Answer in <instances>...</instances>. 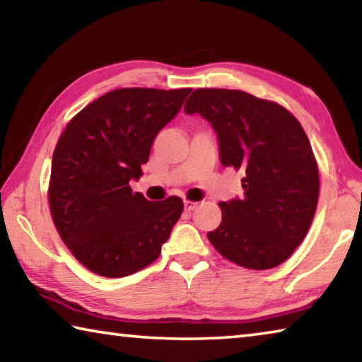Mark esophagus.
<instances>
[{
    "instance_id": "obj_1",
    "label": "esophagus",
    "mask_w": 362,
    "mask_h": 362,
    "mask_svg": "<svg viewBox=\"0 0 362 362\" xmlns=\"http://www.w3.org/2000/svg\"><path fill=\"white\" fill-rule=\"evenodd\" d=\"M183 204H185V211H188V212H192V211L196 209V207H198V203H196V201H188L187 199Z\"/></svg>"
}]
</instances>
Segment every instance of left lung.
I'll list each match as a JSON object with an SVG mask.
<instances>
[{
  "mask_svg": "<svg viewBox=\"0 0 362 362\" xmlns=\"http://www.w3.org/2000/svg\"><path fill=\"white\" fill-rule=\"evenodd\" d=\"M183 108L216 129L223 166L244 173L243 198L218 203L222 222L207 233L211 244L244 268L281 265L308 233L320 196L302 124L279 103L236 89H196Z\"/></svg>",
  "mask_w": 362,
  "mask_h": 362,
  "instance_id": "8db88e82",
  "label": "left lung"
}]
</instances>
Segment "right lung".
<instances>
[{
	"instance_id": "right-lung-1",
	"label": "right lung",
	"mask_w": 362,
	"mask_h": 362,
	"mask_svg": "<svg viewBox=\"0 0 362 362\" xmlns=\"http://www.w3.org/2000/svg\"><path fill=\"white\" fill-rule=\"evenodd\" d=\"M189 88H121L70 119L52 155L47 199L73 257L105 278L155 262L180 218L183 201H148L129 182L142 175L153 140L179 113Z\"/></svg>"
}]
</instances>
